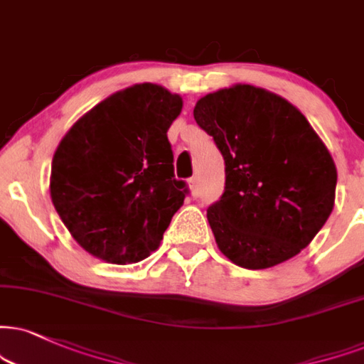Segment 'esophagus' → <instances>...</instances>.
Masks as SVG:
<instances>
[{
    "label": "esophagus",
    "instance_id": "obj_1",
    "mask_svg": "<svg viewBox=\"0 0 364 364\" xmlns=\"http://www.w3.org/2000/svg\"><path fill=\"white\" fill-rule=\"evenodd\" d=\"M187 182H189V187H191V191H192V196H194V197L199 196V182H197V178H196V177H191Z\"/></svg>",
    "mask_w": 364,
    "mask_h": 364
}]
</instances>
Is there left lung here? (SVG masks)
Instances as JSON below:
<instances>
[{
	"mask_svg": "<svg viewBox=\"0 0 364 364\" xmlns=\"http://www.w3.org/2000/svg\"><path fill=\"white\" fill-rule=\"evenodd\" d=\"M194 118L224 159L208 209L219 250L248 270L299 255L334 208L338 172L309 121L284 97L237 84L200 97Z\"/></svg>",
	"mask_w": 364,
	"mask_h": 364,
	"instance_id": "left-lung-1",
	"label": "left lung"
}]
</instances>
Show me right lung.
Here are the masks:
<instances>
[{
	"mask_svg": "<svg viewBox=\"0 0 364 364\" xmlns=\"http://www.w3.org/2000/svg\"><path fill=\"white\" fill-rule=\"evenodd\" d=\"M182 100L136 84L84 114L52 160L50 196L74 240L94 257L136 263L159 248L189 187L173 175L167 132Z\"/></svg>",
	"mask_w": 364,
	"mask_h": 364,
	"instance_id": "add662e5",
	"label": "right lung"
}]
</instances>
